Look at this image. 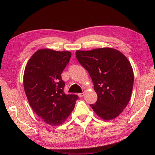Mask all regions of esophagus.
Returning a JSON list of instances; mask_svg holds the SVG:
<instances>
[{"label": "esophagus", "instance_id": "esophagus-1", "mask_svg": "<svg viewBox=\"0 0 155 155\" xmlns=\"http://www.w3.org/2000/svg\"><path fill=\"white\" fill-rule=\"evenodd\" d=\"M84 93H78V97H83V96H84Z\"/></svg>", "mask_w": 155, "mask_h": 155}]
</instances>
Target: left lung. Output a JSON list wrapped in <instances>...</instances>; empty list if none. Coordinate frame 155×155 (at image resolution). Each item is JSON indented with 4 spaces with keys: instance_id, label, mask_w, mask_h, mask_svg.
<instances>
[{
    "instance_id": "obj_1",
    "label": "left lung",
    "mask_w": 155,
    "mask_h": 155,
    "mask_svg": "<svg viewBox=\"0 0 155 155\" xmlns=\"http://www.w3.org/2000/svg\"><path fill=\"white\" fill-rule=\"evenodd\" d=\"M78 62L89 73L98 98L90 104L98 117L111 120L127 106L132 93L134 74L130 62L111 48L76 52Z\"/></svg>"
}]
</instances>
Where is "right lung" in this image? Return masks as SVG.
I'll return each mask as SVG.
<instances>
[{
	"mask_svg": "<svg viewBox=\"0 0 155 155\" xmlns=\"http://www.w3.org/2000/svg\"><path fill=\"white\" fill-rule=\"evenodd\" d=\"M71 57L68 51L41 49L26 66L23 84L28 103L38 116L50 125L63 123L73 110L78 97L64 93L61 74Z\"/></svg>",
	"mask_w": 155,
	"mask_h": 155,
	"instance_id": "right-lung-1",
	"label": "right lung"
}]
</instances>
